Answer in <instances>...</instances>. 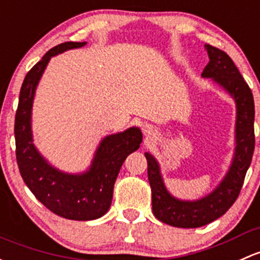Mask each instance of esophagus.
Here are the masks:
<instances>
[{"label": "esophagus", "instance_id": "34e87169", "mask_svg": "<svg viewBox=\"0 0 260 260\" xmlns=\"http://www.w3.org/2000/svg\"><path fill=\"white\" fill-rule=\"evenodd\" d=\"M144 132H146V133H149V131H148V128H144Z\"/></svg>", "mask_w": 260, "mask_h": 260}]
</instances>
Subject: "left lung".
<instances>
[{"instance_id": "obj_1", "label": "left lung", "mask_w": 260, "mask_h": 260, "mask_svg": "<svg viewBox=\"0 0 260 260\" xmlns=\"http://www.w3.org/2000/svg\"><path fill=\"white\" fill-rule=\"evenodd\" d=\"M208 64L202 76L228 91L237 103V147L231 169L217 189L196 202L173 198L167 192L159 173V167L152 154L144 153L148 163V180L152 189L153 214L160 222L178 228H198L222 217L236 199L244 183L245 174L252 162L254 144V100L249 86L225 52L206 45Z\"/></svg>"}]
</instances>
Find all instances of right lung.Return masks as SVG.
<instances>
[{
	"label": "right lung",
	"mask_w": 260,
	"mask_h": 260,
	"mask_svg": "<svg viewBox=\"0 0 260 260\" xmlns=\"http://www.w3.org/2000/svg\"><path fill=\"white\" fill-rule=\"evenodd\" d=\"M86 42H64L51 48L24 77L15 117L16 159L23 182L54 214L73 220H92L107 213L119 169L142 142L138 128H129L101 142L91 168L83 174H66L48 165L32 143L31 109L36 87L52 56Z\"/></svg>",
	"instance_id": "obj_1"
}]
</instances>
